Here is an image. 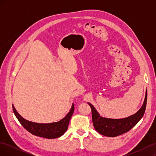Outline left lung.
Here are the masks:
<instances>
[{
	"mask_svg": "<svg viewBox=\"0 0 156 156\" xmlns=\"http://www.w3.org/2000/svg\"><path fill=\"white\" fill-rule=\"evenodd\" d=\"M147 101V90L143 106L135 115L122 119H111L101 117L94 106L88 103L92 110V122L94 128L101 135L110 137L120 135L129 131L143 116Z\"/></svg>",
	"mask_w": 156,
	"mask_h": 156,
	"instance_id": "left-lung-1",
	"label": "left lung"
}]
</instances>
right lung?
Instances as JSON below:
<instances>
[{
    "mask_svg": "<svg viewBox=\"0 0 156 156\" xmlns=\"http://www.w3.org/2000/svg\"><path fill=\"white\" fill-rule=\"evenodd\" d=\"M14 114L25 129L32 135L46 139H56L62 136L68 129L69 122L74 111V104L63 119L57 122L49 124H39L27 120L19 114L12 105Z\"/></svg>",
    "mask_w": 156,
    "mask_h": 156,
    "instance_id": "right-lung-1",
    "label": "right lung"
}]
</instances>
